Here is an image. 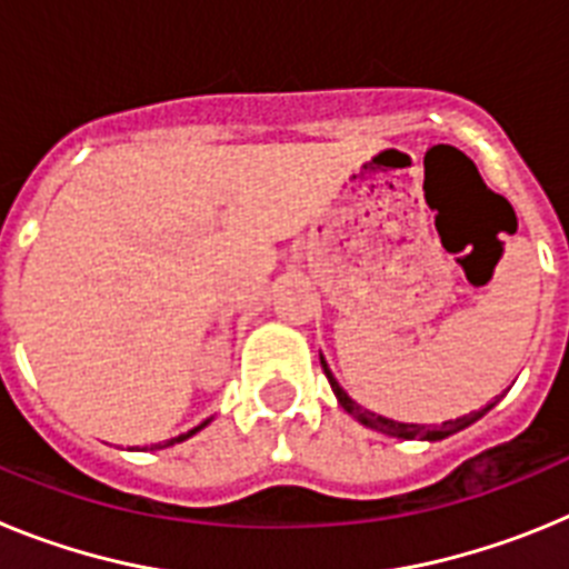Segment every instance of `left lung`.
Listing matches in <instances>:
<instances>
[{
    "instance_id": "8db88e82",
    "label": "left lung",
    "mask_w": 569,
    "mask_h": 569,
    "mask_svg": "<svg viewBox=\"0 0 569 569\" xmlns=\"http://www.w3.org/2000/svg\"><path fill=\"white\" fill-rule=\"evenodd\" d=\"M321 359V370H325V376H328L330 387H333V393L336 399H339V405L345 407L347 413L353 416L356 421H361L365 427H370V430H379V433H387V436H393V439H421V441H441L447 439V436H453L459 433V430H465V427H470L472 421H479L481 416L487 413V410H492L496 407V401H490L487 407H481V410H476V413L470 416H459V419H450V421H441V427H425V425H407V421H393V419H387V416H376L370 413V410H361L359 405H356L350 396H347L345 387L336 381V376L330 373V367L328 361H325V356L319 353Z\"/></svg>"
}]
</instances>
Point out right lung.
<instances>
[{"mask_svg": "<svg viewBox=\"0 0 569 569\" xmlns=\"http://www.w3.org/2000/svg\"><path fill=\"white\" fill-rule=\"evenodd\" d=\"M210 421H213V419H204L202 425H196L193 430H188V433H182V436H173V439H168V441H159V445H150V450H164V447H173V445H179V441H188L190 436H196V433H199V430H204V427H208Z\"/></svg>", "mask_w": 569, "mask_h": 569, "instance_id": "right-lung-1", "label": "right lung"}]
</instances>
